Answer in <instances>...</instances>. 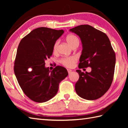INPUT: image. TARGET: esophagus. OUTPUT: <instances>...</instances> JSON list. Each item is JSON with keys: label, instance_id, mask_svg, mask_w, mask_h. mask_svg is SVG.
Returning <instances> with one entry per match:
<instances>
[{"label": "esophagus", "instance_id": "esophagus-1", "mask_svg": "<svg viewBox=\"0 0 128 128\" xmlns=\"http://www.w3.org/2000/svg\"><path fill=\"white\" fill-rule=\"evenodd\" d=\"M67 71H68V73H69V74H70V73H71V72H72V70L71 69H67Z\"/></svg>", "mask_w": 128, "mask_h": 128}]
</instances>
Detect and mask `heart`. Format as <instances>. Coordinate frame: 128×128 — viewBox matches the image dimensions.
Instances as JSON below:
<instances>
[{"label":"heart","mask_w":128,"mask_h":128,"mask_svg":"<svg viewBox=\"0 0 128 128\" xmlns=\"http://www.w3.org/2000/svg\"><path fill=\"white\" fill-rule=\"evenodd\" d=\"M66 40L67 42L68 43V44L72 47H74V46L78 44V43H79V40H78V37L72 34H70L68 35L66 37ZM59 43V40H56L54 43L53 47V52L54 53H56L57 51H58ZM77 61L78 58L76 56H70L62 58L60 60V62L62 66L67 68H72L74 66V64L77 62Z\"/></svg>","instance_id":"obj_1"}]
</instances>
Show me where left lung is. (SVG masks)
I'll return each instance as SVG.
<instances>
[{
	"instance_id": "1",
	"label": "left lung",
	"mask_w": 128,
	"mask_h": 128,
	"mask_svg": "<svg viewBox=\"0 0 128 128\" xmlns=\"http://www.w3.org/2000/svg\"><path fill=\"white\" fill-rule=\"evenodd\" d=\"M70 31L78 34L82 42L78 68L92 69L90 72L76 70L79 78L75 84V91L82 98L97 100L104 94L112 83L115 52L107 34L90 25H79Z\"/></svg>"
}]
</instances>
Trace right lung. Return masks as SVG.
Returning a JSON list of instances; mask_svg holds the SVG:
<instances>
[{"mask_svg":"<svg viewBox=\"0 0 128 128\" xmlns=\"http://www.w3.org/2000/svg\"><path fill=\"white\" fill-rule=\"evenodd\" d=\"M62 30L38 28L21 40L14 70L24 93L34 102L50 100L58 91L59 84L68 73L64 67L56 66L50 71L45 60L52 55L54 43L63 34Z\"/></svg>","mask_w":128,"mask_h":128,"instance_id":"add662e5","label":"right lung"}]
</instances>
